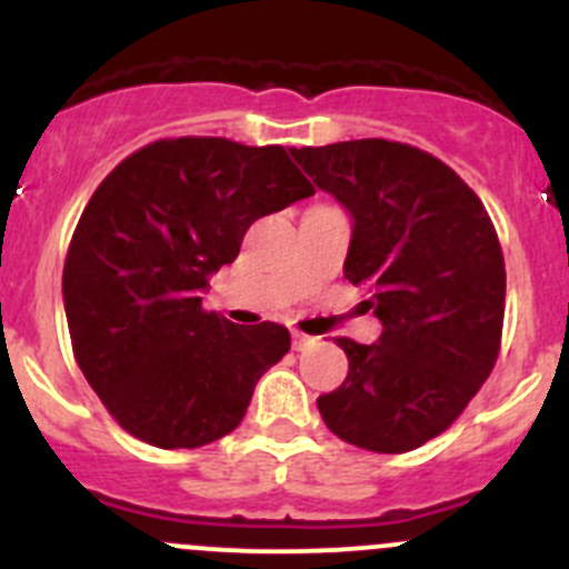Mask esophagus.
Segmentation results:
<instances>
[{
	"mask_svg": "<svg viewBox=\"0 0 569 569\" xmlns=\"http://www.w3.org/2000/svg\"><path fill=\"white\" fill-rule=\"evenodd\" d=\"M313 336L302 333V330H291V345H295V350H306V347L313 345Z\"/></svg>",
	"mask_w": 569,
	"mask_h": 569,
	"instance_id": "1",
	"label": "esophagus"
}]
</instances>
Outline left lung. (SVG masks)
<instances>
[{
	"mask_svg": "<svg viewBox=\"0 0 569 569\" xmlns=\"http://www.w3.org/2000/svg\"><path fill=\"white\" fill-rule=\"evenodd\" d=\"M352 213L345 278L372 291L378 345L336 339L347 378L317 400L325 425L372 453L448 431L500 352L506 263L476 191L431 152L361 138L291 150Z\"/></svg>",
	"mask_w": 569,
	"mask_h": 569,
	"instance_id": "obj_1",
	"label": "left lung"
}]
</instances>
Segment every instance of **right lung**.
<instances>
[{
	"label": "right lung",
	"mask_w": 569,
	"mask_h": 569,
	"mask_svg": "<svg viewBox=\"0 0 569 569\" xmlns=\"http://www.w3.org/2000/svg\"><path fill=\"white\" fill-rule=\"evenodd\" d=\"M313 194L283 147L161 138L99 183L63 263L71 350L130 437L202 448L244 417L289 352L283 325H233L200 291L233 263L247 228Z\"/></svg>",
	"instance_id": "right-lung-1"
}]
</instances>
